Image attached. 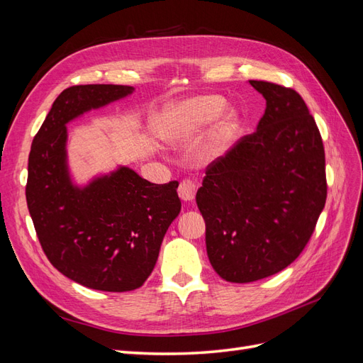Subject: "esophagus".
<instances>
[{"label":"esophagus","instance_id":"obj_1","mask_svg":"<svg viewBox=\"0 0 363 363\" xmlns=\"http://www.w3.org/2000/svg\"><path fill=\"white\" fill-rule=\"evenodd\" d=\"M196 194V183L191 179H186L179 186V195L183 201H192Z\"/></svg>","mask_w":363,"mask_h":363}]
</instances>
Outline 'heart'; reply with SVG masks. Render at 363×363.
I'll use <instances>...</instances> for the list:
<instances>
[{"label": "heart", "instance_id": "heart-1", "mask_svg": "<svg viewBox=\"0 0 363 363\" xmlns=\"http://www.w3.org/2000/svg\"><path fill=\"white\" fill-rule=\"evenodd\" d=\"M223 108V100L218 96L204 95L195 96L177 106L171 112L169 128L167 131V138L172 142H182L189 139L192 135L208 125L219 115ZM236 125V116L233 113H227L213 131V147H219L232 133Z\"/></svg>", "mask_w": 363, "mask_h": 363}]
</instances>
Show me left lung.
Segmentation results:
<instances>
[{
    "instance_id": "8db88e82",
    "label": "left lung",
    "mask_w": 363,
    "mask_h": 363,
    "mask_svg": "<svg viewBox=\"0 0 363 363\" xmlns=\"http://www.w3.org/2000/svg\"><path fill=\"white\" fill-rule=\"evenodd\" d=\"M250 84L267 101L257 130L208 164L196 192L208 260L232 283L291 265L327 199L323 139L300 94L269 82Z\"/></svg>"
}]
</instances>
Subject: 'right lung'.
<instances>
[{"mask_svg":"<svg viewBox=\"0 0 363 363\" xmlns=\"http://www.w3.org/2000/svg\"><path fill=\"white\" fill-rule=\"evenodd\" d=\"M133 91L121 84L65 89L33 139L28 156L27 206L43 252L63 276L96 291L140 288L182 208L177 182L150 183L127 167L84 186L71 179L67 124Z\"/></svg>","mask_w":363,"mask_h":363,"instance_id":"1","label":"right lung"}]
</instances>
